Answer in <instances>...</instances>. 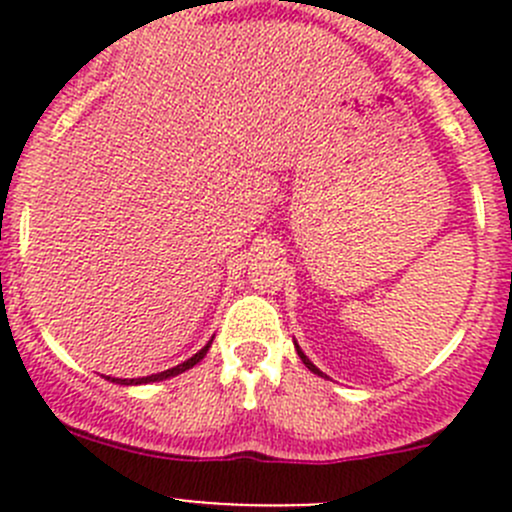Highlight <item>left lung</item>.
Returning a JSON list of instances; mask_svg holds the SVG:
<instances>
[{"instance_id": "left-lung-1", "label": "left lung", "mask_w": 512, "mask_h": 512, "mask_svg": "<svg viewBox=\"0 0 512 512\" xmlns=\"http://www.w3.org/2000/svg\"><path fill=\"white\" fill-rule=\"evenodd\" d=\"M297 354H299V359H302V361H304V366H307V369H309V371H314V374L324 376V374H322V371H319V369H317V366H314V364H312V361H309V359H307V356H304V354H302V349H299V347H297Z\"/></svg>"}]
</instances>
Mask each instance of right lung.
<instances>
[{
	"label": "right lung",
	"instance_id": "1",
	"mask_svg": "<svg viewBox=\"0 0 512 512\" xmlns=\"http://www.w3.org/2000/svg\"><path fill=\"white\" fill-rule=\"evenodd\" d=\"M213 344V342H210ZM210 344H205L203 349H200L198 354L195 356H190L188 361H183V364H178V366H173V369H168V371H160V374H151V376H141V379H111V376H108V379L111 381H116V384H148V381H163V379H170V376H175V374H183L185 369H193L195 364H198L200 359H203L205 354H208V349H210Z\"/></svg>",
	"mask_w": 512,
	"mask_h": 512
}]
</instances>
